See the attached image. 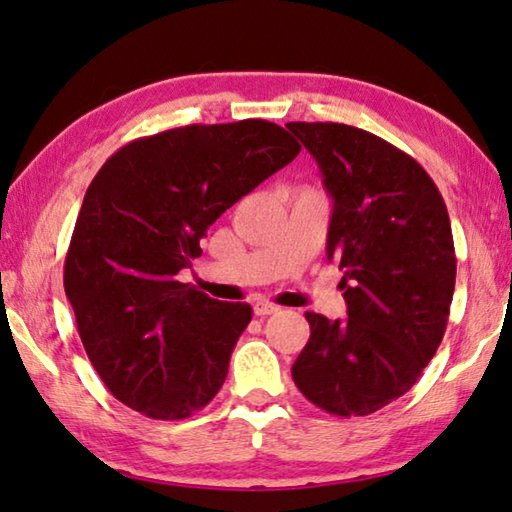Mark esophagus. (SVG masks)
Wrapping results in <instances>:
<instances>
[{"label": "esophagus", "instance_id": "34e87169", "mask_svg": "<svg viewBox=\"0 0 512 512\" xmlns=\"http://www.w3.org/2000/svg\"><path fill=\"white\" fill-rule=\"evenodd\" d=\"M253 310L257 316H269V314L280 312V307L275 303H269V300H257V303L253 305Z\"/></svg>", "mask_w": 512, "mask_h": 512}]
</instances>
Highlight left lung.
Here are the masks:
<instances>
[{
	"mask_svg": "<svg viewBox=\"0 0 512 512\" xmlns=\"http://www.w3.org/2000/svg\"><path fill=\"white\" fill-rule=\"evenodd\" d=\"M332 198L326 253L344 273L348 319L307 312L291 367L316 408L364 417L417 383L440 346L456 287L451 221L410 154L342 123H289Z\"/></svg>",
	"mask_w": 512,
	"mask_h": 512,
	"instance_id": "obj_1",
	"label": "left lung"
}]
</instances>
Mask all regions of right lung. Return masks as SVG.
I'll use <instances>...</instances> for the list:
<instances>
[{"label": "right lung", "mask_w": 512, "mask_h": 512, "mask_svg": "<svg viewBox=\"0 0 512 512\" xmlns=\"http://www.w3.org/2000/svg\"><path fill=\"white\" fill-rule=\"evenodd\" d=\"M269 120L186 125L111 154L88 186L63 287L88 360L120 403L186 419L214 399L248 303H221L177 280L225 209L296 159Z\"/></svg>", "instance_id": "add662e5"}]
</instances>
